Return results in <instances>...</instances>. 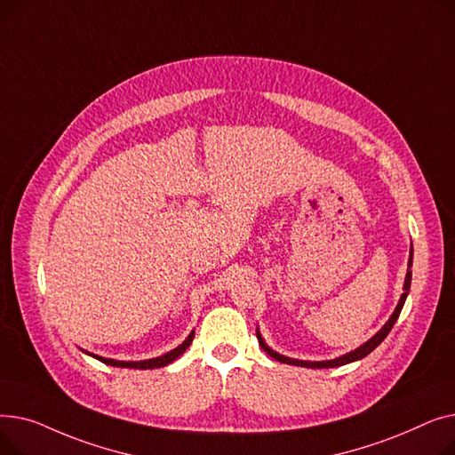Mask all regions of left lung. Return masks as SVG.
Returning a JSON list of instances; mask_svg holds the SVG:
<instances>
[{"mask_svg": "<svg viewBox=\"0 0 455 455\" xmlns=\"http://www.w3.org/2000/svg\"><path fill=\"white\" fill-rule=\"evenodd\" d=\"M411 264H413V247H411V256H410V261H408V275H405V282H403V293H402V297H400V302H398L396 309L393 312L391 319L384 324V328H381L372 339H369L365 345H362L360 348H355L354 352L345 354V355H341V357H336V360H330V362H300V360H291V357H285V355H282V354H278V352L271 350V348L264 343V339L259 338V333H258V330H256V338H258L259 347L264 348V350L273 357V360H276V362H280V363L297 365V367H306V369L341 367V365L352 363V362H355V360H362V357H365L367 354H371V352H372V350H374L381 341H384V339L387 338V333H389V331H391V328L395 326V323H396V319H398V315H400V312H402V307H403L405 297H408V293H410V285H411V271H410V267H411Z\"/></svg>", "mask_w": 455, "mask_h": 455, "instance_id": "1", "label": "left lung"}]
</instances>
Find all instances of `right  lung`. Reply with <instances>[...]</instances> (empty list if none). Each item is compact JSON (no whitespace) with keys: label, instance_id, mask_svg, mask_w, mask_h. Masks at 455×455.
<instances>
[{"label":"right lung","instance_id":"obj_1","mask_svg":"<svg viewBox=\"0 0 455 455\" xmlns=\"http://www.w3.org/2000/svg\"><path fill=\"white\" fill-rule=\"evenodd\" d=\"M191 341H194V331L189 333V336L186 338V341H184L182 345H179V347L173 348L172 352H167V354H164V355H160V357H153V360H143V362H116V360H107V357H101V355H93V354H90V355H93L95 360H100V362H103V363H107V365H112V367L158 369V367H165V365H170L172 362H175L180 354L186 352V348L191 345Z\"/></svg>","mask_w":455,"mask_h":455}]
</instances>
